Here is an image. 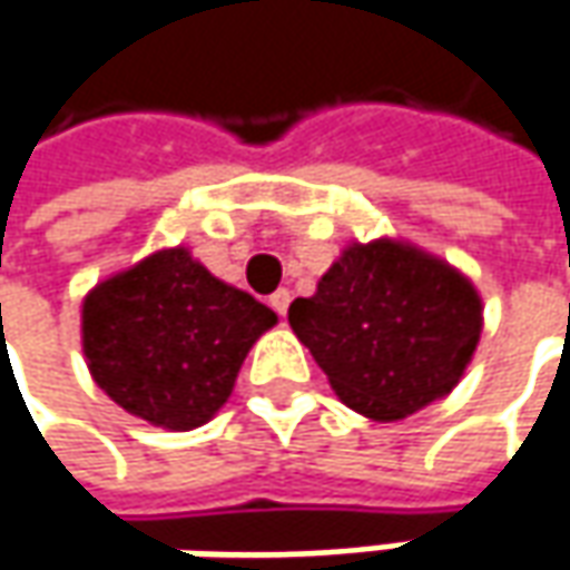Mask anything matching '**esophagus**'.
Wrapping results in <instances>:
<instances>
[{"label": "esophagus", "instance_id": "34e87169", "mask_svg": "<svg viewBox=\"0 0 570 570\" xmlns=\"http://www.w3.org/2000/svg\"><path fill=\"white\" fill-rule=\"evenodd\" d=\"M289 299H293V296H289V289H277V293H271V299H267V303H271V308H274L277 315H286Z\"/></svg>", "mask_w": 570, "mask_h": 570}]
</instances>
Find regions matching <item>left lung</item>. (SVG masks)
I'll use <instances>...</instances> for the list:
<instances>
[{
	"label": "left lung",
	"instance_id": "left-lung-1",
	"mask_svg": "<svg viewBox=\"0 0 570 570\" xmlns=\"http://www.w3.org/2000/svg\"><path fill=\"white\" fill-rule=\"evenodd\" d=\"M289 327L334 394L394 422L454 391L482 331V299L458 267L397 239L353 243Z\"/></svg>",
	"mask_w": 570,
	"mask_h": 570
}]
</instances>
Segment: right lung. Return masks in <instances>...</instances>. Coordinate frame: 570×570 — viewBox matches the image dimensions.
Here are the masks:
<instances>
[{
    "instance_id": "obj_1",
    "label": "right lung",
    "mask_w": 570,
    "mask_h": 570,
    "mask_svg": "<svg viewBox=\"0 0 570 570\" xmlns=\"http://www.w3.org/2000/svg\"><path fill=\"white\" fill-rule=\"evenodd\" d=\"M274 324L267 305L176 246L90 289L81 346L109 401L150 425L188 432L224 406L252 344Z\"/></svg>"
}]
</instances>
